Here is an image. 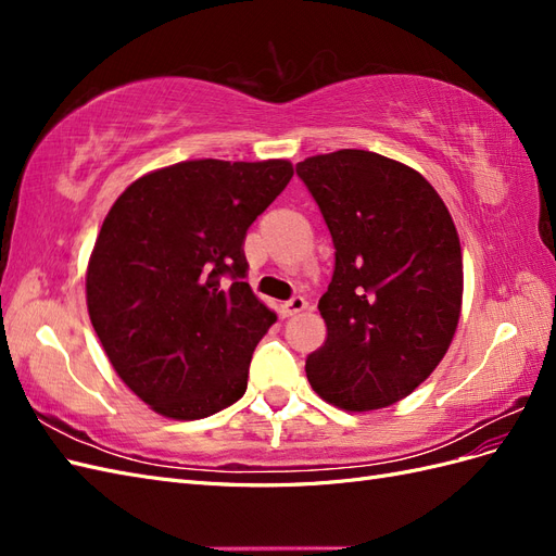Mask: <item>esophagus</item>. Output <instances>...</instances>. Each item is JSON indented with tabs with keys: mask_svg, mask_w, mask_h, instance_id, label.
Listing matches in <instances>:
<instances>
[{
	"mask_svg": "<svg viewBox=\"0 0 556 556\" xmlns=\"http://www.w3.org/2000/svg\"><path fill=\"white\" fill-rule=\"evenodd\" d=\"M306 306H308V301L304 296H292L290 301H285V304L280 306V313L285 317H292V315H296L301 311H306Z\"/></svg>",
	"mask_w": 556,
	"mask_h": 556,
	"instance_id": "esophagus-1",
	"label": "esophagus"
}]
</instances>
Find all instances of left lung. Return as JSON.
<instances>
[{
  "mask_svg": "<svg viewBox=\"0 0 556 556\" xmlns=\"http://www.w3.org/2000/svg\"><path fill=\"white\" fill-rule=\"evenodd\" d=\"M336 248L327 325L306 376L348 413L387 408L441 364L462 315L464 262L441 194L413 166L343 148L296 164Z\"/></svg>",
  "mask_w": 556,
  "mask_h": 556,
  "instance_id": "left-lung-1",
  "label": "left lung"
}]
</instances>
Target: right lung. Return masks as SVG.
Here are the masks:
<instances>
[{
  "label": "right lung",
  "instance_id": "obj_1",
  "mask_svg": "<svg viewBox=\"0 0 556 556\" xmlns=\"http://www.w3.org/2000/svg\"><path fill=\"white\" fill-rule=\"evenodd\" d=\"M292 176L290 160H188L115 199L86 301L117 378L150 410L201 419L245 394L252 350L276 313L241 280L243 239Z\"/></svg>",
  "mask_w": 556,
  "mask_h": 556
}]
</instances>
